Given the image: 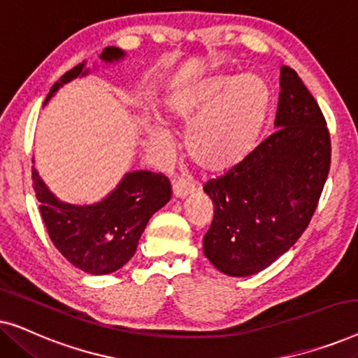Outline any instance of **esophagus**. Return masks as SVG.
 <instances>
[{"label":"esophagus","instance_id":"1","mask_svg":"<svg viewBox=\"0 0 358 358\" xmlns=\"http://www.w3.org/2000/svg\"><path fill=\"white\" fill-rule=\"evenodd\" d=\"M194 190H195V185L190 182L189 179L178 178V179L173 180V192H174L176 197L184 199V197H187L189 194H192Z\"/></svg>","mask_w":358,"mask_h":358}]
</instances>
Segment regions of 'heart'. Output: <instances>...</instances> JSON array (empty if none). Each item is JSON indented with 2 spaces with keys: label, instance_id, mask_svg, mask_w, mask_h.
I'll return each mask as SVG.
<instances>
[{
  "label": "heart",
  "instance_id": "obj_1",
  "mask_svg": "<svg viewBox=\"0 0 358 358\" xmlns=\"http://www.w3.org/2000/svg\"><path fill=\"white\" fill-rule=\"evenodd\" d=\"M271 107V90L256 75L212 76L169 92L164 110L169 120L190 125L185 148L208 173L234 168L256 148ZM153 145L166 146L164 125L148 127Z\"/></svg>",
  "mask_w": 358,
  "mask_h": 358
}]
</instances>
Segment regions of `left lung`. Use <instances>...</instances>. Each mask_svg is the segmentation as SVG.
I'll return each instance as SVG.
<instances>
[{
  "instance_id": "obj_1",
  "label": "left lung",
  "mask_w": 358,
  "mask_h": 358,
  "mask_svg": "<svg viewBox=\"0 0 358 358\" xmlns=\"http://www.w3.org/2000/svg\"><path fill=\"white\" fill-rule=\"evenodd\" d=\"M280 86L277 130L203 185L213 202L203 254L231 277L264 271L298 241L329 174L331 135L316 99L290 66Z\"/></svg>"
}]
</instances>
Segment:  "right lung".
Masks as SVG:
<instances>
[{
	"label": "right lung",
	"instance_id": "obj_1",
	"mask_svg": "<svg viewBox=\"0 0 358 358\" xmlns=\"http://www.w3.org/2000/svg\"><path fill=\"white\" fill-rule=\"evenodd\" d=\"M124 57L117 47H107L101 58L114 62ZM85 63L71 68L52 86L45 102L65 83L86 75ZM36 197L52 243L63 257L83 272L104 275L119 271L134 257L141 233L151 215L171 199V182L164 174L135 171L125 174L114 192L99 203H63L32 169Z\"/></svg>",
	"mask_w": 358,
	"mask_h": 358
}]
</instances>
